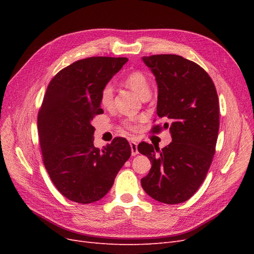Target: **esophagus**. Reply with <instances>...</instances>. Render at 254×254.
<instances>
[{"label": "esophagus", "instance_id": "esophagus-1", "mask_svg": "<svg viewBox=\"0 0 254 254\" xmlns=\"http://www.w3.org/2000/svg\"><path fill=\"white\" fill-rule=\"evenodd\" d=\"M130 147H131V155L132 156H136L139 151H137V144L134 141L130 142Z\"/></svg>", "mask_w": 254, "mask_h": 254}]
</instances>
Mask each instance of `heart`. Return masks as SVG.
<instances>
[{
  "mask_svg": "<svg viewBox=\"0 0 254 254\" xmlns=\"http://www.w3.org/2000/svg\"><path fill=\"white\" fill-rule=\"evenodd\" d=\"M124 84L129 89H131L133 92L139 95L141 98L149 96L150 94V86L149 80L143 72L141 71H132L130 72L126 77L123 80ZM113 101V87L110 83H107L103 88L101 93V102L104 106L111 105ZM124 126L129 130H134L136 128L135 121L129 120L124 122Z\"/></svg>",
  "mask_w": 254,
  "mask_h": 254,
  "instance_id": "heart-1",
  "label": "heart"
}]
</instances>
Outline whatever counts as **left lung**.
<instances>
[{
    "mask_svg": "<svg viewBox=\"0 0 254 254\" xmlns=\"http://www.w3.org/2000/svg\"><path fill=\"white\" fill-rule=\"evenodd\" d=\"M156 76L157 114L166 122L153 133L170 128L173 142L164 148L142 142L137 150L151 165L141 179L151 198L166 204L187 201L205 179L219 130V104L214 82L203 68L172 54L143 57Z\"/></svg>",
    "mask_w": 254,
    "mask_h": 254,
    "instance_id": "1",
    "label": "left lung"
}]
</instances>
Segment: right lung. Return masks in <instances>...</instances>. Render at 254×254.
Wrapping results in <instances>:
<instances>
[{
    "instance_id": "obj_1",
    "label": "right lung",
    "mask_w": 254,
    "mask_h": 254,
    "mask_svg": "<svg viewBox=\"0 0 254 254\" xmlns=\"http://www.w3.org/2000/svg\"><path fill=\"white\" fill-rule=\"evenodd\" d=\"M128 61L90 57L59 71L49 83L38 112L42 160L56 189L68 200L91 203L108 193L131 155L124 137L96 148L91 121L103 113V88Z\"/></svg>"
}]
</instances>
